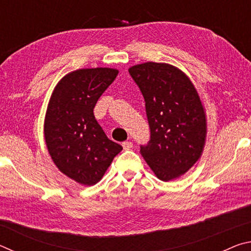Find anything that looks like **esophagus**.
I'll return each mask as SVG.
<instances>
[{
    "label": "esophagus",
    "instance_id": "34e87169",
    "mask_svg": "<svg viewBox=\"0 0 251 251\" xmlns=\"http://www.w3.org/2000/svg\"><path fill=\"white\" fill-rule=\"evenodd\" d=\"M122 146H123V148H124V150H130V148L133 147V143H131V142H124L122 144Z\"/></svg>",
    "mask_w": 251,
    "mask_h": 251
}]
</instances>
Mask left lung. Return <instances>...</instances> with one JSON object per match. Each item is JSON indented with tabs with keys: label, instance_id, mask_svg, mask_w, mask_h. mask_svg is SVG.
Segmentation results:
<instances>
[{
	"label": "left lung",
	"instance_id": "8db88e82",
	"mask_svg": "<svg viewBox=\"0 0 251 251\" xmlns=\"http://www.w3.org/2000/svg\"><path fill=\"white\" fill-rule=\"evenodd\" d=\"M145 100L151 139L141 154L157 178L184 175L201 156L207 124L197 90L184 72L166 63L129 67Z\"/></svg>",
	"mask_w": 251,
	"mask_h": 251
}]
</instances>
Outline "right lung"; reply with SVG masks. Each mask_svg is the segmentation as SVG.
Here are the masks:
<instances>
[{
	"mask_svg": "<svg viewBox=\"0 0 251 251\" xmlns=\"http://www.w3.org/2000/svg\"><path fill=\"white\" fill-rule=\"evenodd\" d=\"M118 74L115 69H82L55 86L44 122L50 158L64 175L80 185L99 182L123 147L108 139L94 116L100 95Z\"/></svg>",
	"mask_w": 251,
	"mask_h": 251,
	"instance_id": "right-lung-1",
	"label": "right lung"
}]
</instances>
